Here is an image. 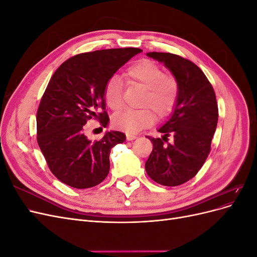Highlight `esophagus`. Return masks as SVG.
<instances>
[{
    "mask_svg": "<svg viewBox=\"0 0 257 257\" xmlns=\"http://www.w3.org/2000/svg\"><path fill=\"white\" fill-rule=\"evenodd\" d=\"M137 136L136 135H132V134H126V139L127 141H134V139H136Z\"/></svg>",
    "mask_w": 257,
    "mask_h": 257,
    "instance_id": "34e87169",
    "label": "esophagus"
}]
</instances>
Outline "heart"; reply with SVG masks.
<instances>
[{
  "label": "heart",
  "instance_id": "obj_1",
  "mask_svg": "<svg viewBox=\"0 0 257 257\" xmlns=\"http://www.w3.org/2000/svg\"><path fill=\"white\" fill-rule=\"evenodd\" d=\"M125 81L145 89L139 106L141 109H128L114 114L112 123L116 128L135 133L153 123L155 114L165 118L175 109L180 92L179 81L173 75H166L160 65L150 60H141L126 68ZM104 98L107 106L119 111L124 105L123 82L111 77L105 84Z\"/></svg>",
  "mask_w": 257,
  "mask_h": 257
}]
</instances>
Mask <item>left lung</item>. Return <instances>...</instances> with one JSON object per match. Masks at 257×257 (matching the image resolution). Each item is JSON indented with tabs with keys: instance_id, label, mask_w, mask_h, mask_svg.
<instances>
[{
	"instance_id": "1",
	"label": "left lung",
	"mask_w": 257,
	"mask_h": 257,
	"mask_svg": "<svg viewBox=\"0 0 257 257\" xmlns=\"http://www.w3.org/2000/svg\"><path fill=\"white\" fill-rule=\"evenodd\" d=\"M148 57L164 63L178 79L180 92L172 116L159 128L164 135L148 136L153 150L146 162V172L157 183L177 186L196 176L211 150L219 118L215 93L192 61L169 52H149ZM170 135L174 136L173 144L167 142Z\"/></svg>"
}]
</instances>
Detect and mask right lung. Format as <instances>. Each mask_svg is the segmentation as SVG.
I'll return each mask as SVG.
<instances>
[{
	"label": "right lung",
	"instance_id": "right-lung-1",
	"mask_svg": "<svg viewBox=\"0 0 257 257\" xmlns=\"http://www.w3.org/2000/svg\"><path fill=\"white\" fill-rule=\"evenodd\" d=\"M139 52V48H118L79 53L52 75L37 109V143L61 182L88 189L109 173L111 148L125 142V134L112 131L91 142L84 134L85 123L94 119L107 125L105 84Z\"/></svg>",
	"mask_w": 257,
	"mask_h": 257
}]
</instances>
